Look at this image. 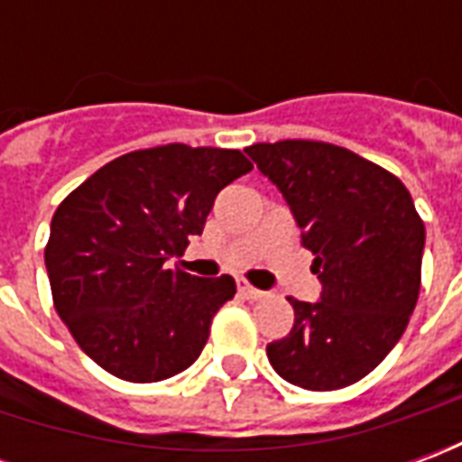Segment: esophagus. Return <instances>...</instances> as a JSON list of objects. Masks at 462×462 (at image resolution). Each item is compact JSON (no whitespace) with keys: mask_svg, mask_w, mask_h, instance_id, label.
<instances>
[{"mask_svg":"<svg viewBox=\"0 0 462 462\" xmlns=\"http://www.w3.org/2000/svg\"><path fill=\"white\" fill-rule=\"evenodd\" d=\"M237 291H240L245 300H262V297H264V291L257 290V287H252L247 280H237Z\"/></svg>","mask_w":462,"mask_h":462,"instance_id":"esophagus-1","label":"esophagus"}]
</instances>
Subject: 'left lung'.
Instances as JSON below:
<instances>
[{
  "label": "left lung",
  "instance_id": "obj_1",
  "mask_svg": "<svg viewBox=\"0 0 462 462\" xmlns=\"http://www.w3.org/2000/svg\"><path fill=\"white\" fill-rule=\"evenodd\" d=\"M245 151L290 202L321 282L317 304L290 297L294 327L267 344L272 368L310 391L351 386L386 358L416 310L426 227L411 192L334 143L291 138Z\"/></svg>",
  "mask_w": 462,
  "mask_h": 462
}]
</instances>
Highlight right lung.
<instances>
[{
  "instance_id": "1",
  "label": "right lung",
  "mask_w": 462,
  "mask_h": 462,
  "mask_svg": "<svg viewBox=\"0 0 462 462\" xmlns=\"http://www.w3.org/2000/svg\"><path fill=\"white\" fill-rule=\"evenodd\" d=\"M252 171L240 151L168 143L125 152L84 180L51 217L44 262L59 317L98 366L133 383L200 356L235 280L168 270L202 235L217 192Z\"/></svg>"
}]
</instances>
